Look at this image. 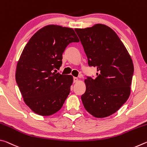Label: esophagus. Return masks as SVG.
Here are the masks:
<instances>
[{
    "label": "esophagus",
    "instance_id": "esophagus-1",
    "mask_svg": "<svg viewBox=\"0 0 147 147\" xmlns=\"http://www.w3.org/2000/svg\"><path fill=\"white\" fill-rule=\"evenodd\" d=\"M78 78H77V77H74V78H73V82H74V83L77 82H78Z\"/></svg>",
    "mask_w": 147,
    "mask_h": 147
}]
</instances>
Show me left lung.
<instances>
[{
  "label": "left lung",
  "mask_w": 147,
  "mask_h": 147,
  "mask_svg": "<svg viewBox=\"0 0 147 147\" xmlns=\"http://www.w3.org/2000/svg\"><path fill=\"white\" fill-rule=\"evenodd\" d=\"M89 67H96L95 78L87 76L81 96L87 111L97 118L115 113L128 100L134 74L130 54L117 35L104 24L74 29Z\"/></svg>",
  "instance_id": "8db88e82"
}]
</instances>
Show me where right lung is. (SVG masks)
Segmentation results:
<instances>
[{"label":"right lung","instance_id":"add662e5","mask_svg":"<svg viewBox=\"0 0 147 147\" xmlns=\"http://www.w3.org/2000/svg\"><path fill=\"white\" fill-rule=\"evenodd\" d=\"M73 42H79L73 29L51 24L39 30L23 49L16 82L24 102L39 115L58 111L70 93L73 76L53 71L59 70L62 54Z\"/></svg>","mask_w":147,"mask_h":147}]
</instances>
